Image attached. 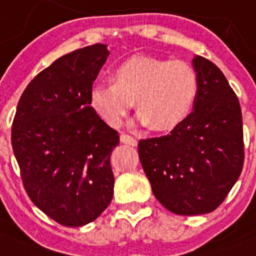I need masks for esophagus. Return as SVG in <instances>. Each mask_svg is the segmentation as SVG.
Returning <instances> with one entry per match:
<instances>
[{
	"mask_svg": "<svg viewBox=\"0 0 256 256\" xmlns=\"http://www.w3.org/2000/svg\"><path fill=\"white\" fill-rule=\"evenodd\" d=\"M120 140L121 143H126V144H130V146H136V144H138V140H136L135 138L126 135V134H121Z\"/></svg>",
	"mask_w": 256,
	"mask_h": 256,
	"instance_id": "1",
	"label": "esophagus"
}]
</instances>
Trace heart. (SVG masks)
Returning <instances> with one entry per match:
<instances>
[{
    "mask_svg": "<svg viewBox=\"0 0 256 256\" xmlns=\"http://www.w3.org/2000/svg\"><path fill=\"white\" fill-rule=\"evenodd\" d=\"M199 92L195 69L184 61L132 57L113 70V82L95 83L90 105L110 126H120L130 110H140L138 121L166 130L187 118Z\"/></svg>",
    "mask_w": 256,
    "mask_h": 256,
    "instance_id": "heart-1",
    "label": "heart"
}]
</instances>
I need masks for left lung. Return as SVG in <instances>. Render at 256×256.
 Instances as JSON below:
<instances>
[{"label": "left lung", "instance_id": "1", "mask_svg": "<svg viewBox=\"0 0 256 256\" xmlns=\"http://www.w3.org/2000/svg\"><path fill=\"white\" fill-rule=\"evenodd\" d=\"M199 92L194 112L168 135L142 139V166L154 196L169 212L216 210L242 173L243 118L236 94L212 61L195 56Z\"/></svg>", "mask_w": 256, "mask_h": 256}]
</instances>
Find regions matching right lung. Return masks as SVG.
Listing matches in <instances>:
<instances>
[{"instance_id": "right-lung-1", "label": "right lung", "mask_w": 256, "mask_h": 256, "mask_svg": "<svg viewBox=\"0 0 256 256\" xmlns=\"http://www.w3.org/2000/svg\"><path fill=\"white\" fill-rule=\"evenodd\" d=\"M109 56L95 44L56 60L20 96L12 147L34 204L64 226L100 217L113 198L110 154L118 146L90 105V91Z\"/></svg>"}]
</instances>
